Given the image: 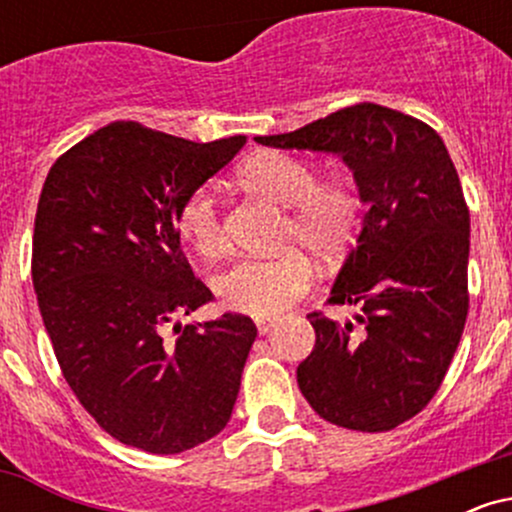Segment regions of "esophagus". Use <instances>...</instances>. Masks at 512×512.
<instances>
[{
  "label": "esophagus",
  "instance_id": "1",
  "mask_svg": "<svg viewBox=\"0 0 512 512\" xmlns=\"http://www.w3.org/2000/svg\"><path fill=\"white\" fill-rule=\"evenodd\" d=\"M274 325H276L274 320H257V332H260V334L272 332V330H274Z\"/></svg>",
  "mask_w": 512,
  "mask_h": 512
}]
</instances>
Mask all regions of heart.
Instances as JSON below:
<instances>
[{
  "label": "heart",
  "mask_w": 512,
  "mask_h": 512,
  "mask_svg": "<svg viewBox=\"0 0 512 512\" xmlns=\"http://www.w3.org/2000/svg\"><path fill=\"white\" fill-rule=\"evenodd\" d=\"M245 185L291 209L284 228L286 243H301L317 257H332L344 248L356 226L358 199L344 180H317L305 158L267 151L245 163ZM178 231L202 257L226 250L219 202L209 187H197L178 209ZM313 267L301 252H284L272 260H238L214 279L219 301L233 313L276 317L308 291Z\"/></svg>",
  "instance_id": "b5f03b06"
}]
</instances>
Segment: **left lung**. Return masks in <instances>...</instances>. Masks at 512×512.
<instances>
[{"label": "left lung", "instance_id": "8db88e82", "mask_svg": "<svg viewBox=\"0 0 512 512\" xmlns=\"http://www.w3.org/2000/svg\"><path fill=\"white\" fill-rule=\"evenodd\" d=\"M255 142L337 154L354 173L366 214L330 303L358 305L361 327L310 313L315 349L296 378L330 424L392 431L436 395L467 320L469 209L448 149L421 120L375 103Z\"/></svg>", "mask_w": 512, "mask_h": 512}]
</instances>
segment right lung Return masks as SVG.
<instances>
[{
    "instance_id": "right-lung-1",
    "label": "right lung",
    "mask_w": 512,
    "mask_h": 512,
    "mask_svg": "<svg viewBox=\"0 0 512 512\" xmlns=\"http://www.w3.org/2000/svg\"><path fill=\"white\" fill-rule=\"evenodd\" d=\"M110 122L55 161L33 231V289L64 380L103 431L175 455L223 431L257 337L250 317L187 322L211 291L178 209L243 149Z\"/></svg>"
}]
</instances>
